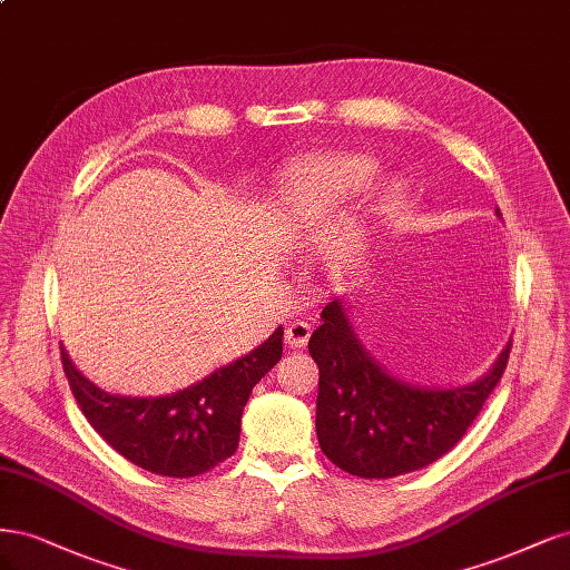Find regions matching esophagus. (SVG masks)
I'll use <instances>...</instances> for the list:
<instances>
[{"instance_id": "34e87169", "label": "esophagus", "mask_w": 570, "mask_h": 570, "mask_svg": "<svg viewBox=\"0 0 570 570\" xmlns=\"http://www.w3.org/2000/svg\"><path fill=\"white\" fill-rule=\"evenodd\" d=\"M309 334H312V328L307 322H291L286 326V343L291 347H303L309 341Z\"/></svg>"}]
</instances>
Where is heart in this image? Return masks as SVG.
Returning <instances> with one entry per match:
<instances>
[{
	"label": "heart",
	"instance_id": "1",
	"mask_svg": "<svg viewBox=\"0 0 570 570\" xmlns=\"http://www.w3.org/2000/svg\"><path fill=\"white\" fill-rule=\"evenodd\" d=\"M376 173V165L364 156H328L312 160L301 175L305 194L315 200V204H332L355 191H362L370 185ZM405 198V189L397 181H389L374 204V213L379 217L393 215Z\"/></svg>",
	"mask_w": 570,
	"mask_h": 570
}]
</instances>
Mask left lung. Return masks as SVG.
I'll return each mask as SVG.
<instances>
[{
    "mask_svg": "<svg viewBox=\"0 0 570 570\" xmlns=\"http://www.w3.org/2000/svg\"><path fill=\"white\" fill-rule=\"evenodd\" d=\"M307 351L320 366L322 452L357 479H393L433 464L462 440L507 370L511 341L483 379L459 389H419L370 357L336 298L322 309Z\"/></svg>",
    "mask_w": 570,
    "mask_h": 570,
    "instance_id": "1",
    "label": "left lung"
}]
</instances>
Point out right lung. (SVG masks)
Instances as JSON below:
<instances>
[{
    "label": "right lung",
    "mask_w": 570,
    "mask_h": 570,
    "mask_svg": "<svg viewBox=\"0 0 570 570\" xmlns=\"http://www.w3.org/2000/svg\"><path fill=\"white\" fill-rule=\"evenodd\" d=\"M282 338L279 326L248 355L163 397L108 395L76 370L66 351L61 362L85 419L108 445L144 471L191 479L236 452L248 395L282 360Z\"/></svg>",
    "instance_id": "obj_1"
}]
</instances>
